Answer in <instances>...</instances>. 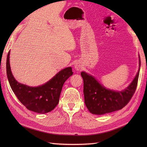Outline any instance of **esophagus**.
<instances>
[{"label": "esophagus", "instance_id": "esophagus-1", "mask_svg": "<svg viewBox=\"0 0 147 147\" xmlns=\"http://www.w3.org/2000/svg\"><path fill=\"white\" fill-rule=\"evenodd\" d=\"M81 68H82V65L80 63H77L75 64V69L77 70H80L81 69Z\"/></svg>", "mask_w": 147, "mask_h": 147}]
</instances>
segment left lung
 <instances>
[{
	"label": "left lung",
	"instance_id": "8db88e82",
	"mask_svg": "<svg viewBox=\"0 0 147 147\" xmlns=\"http://www.w3.org/2000/svg\"><path fill=\"white\" fill-rule=\"evenodd\" d=\"M140 67L139 56V71L131 83L122 91L106 89L91 75L82 72L84 103L88 110L92 114L103 115L121 110L125 107L136 90Z\"/></svg>",
	"mask_w": 147,
	"mask_h": 147
}]
</instances>
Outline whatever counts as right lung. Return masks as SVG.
Segmentation results:
<instances>
[{
	"label": "right lung",
	"instance_id": "1",
	"mask_svg": "<svg viewBox=\"0 0 147 147\" xmlns=\"http://www.w3.org/2000/svg\"><path fill=\"white\" fill-rule=\"evenodd\" d=\"M9 59L10 51L7 57V75L11 90L18 100L28 110L38 113H46L54 109L59 103L64 82L73 74L72 67L61 70L43 85L30 87L18 83L13 77Z\"/></svg>",
	"mask_w": 147,
	"mask_h": 147
}]
</instances>
